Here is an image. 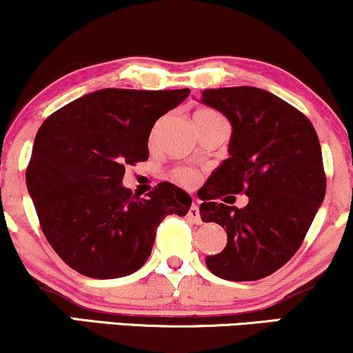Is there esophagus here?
<instances>
[{"label":"esophagus","mask_w":353,"mask_h":353,"mask_svg":"<svg viewBox=\"0 0 353 353\" xmlns=\"http://www.w3.org/2000/svg\"><path fill=\"white\" fill-rule=\"evenodd\" d=\"M188 216H189L190 221L194 222V224H199V222H201L199 205H197V204H192V205H190V209H189V214H188Z\"/></svg>","instance_id":"1"}]
</instances>
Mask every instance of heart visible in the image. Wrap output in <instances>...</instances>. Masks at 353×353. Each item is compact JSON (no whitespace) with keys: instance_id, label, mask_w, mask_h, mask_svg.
Instances as JSON below:
<instances>
[{"instance_id":"obj_1","label":"heart","mask_w":353,"mask_h":353,"mask_svg":"<svg viewBox=\"0 0 353 353\" xmlns=\"http://www.w3.org/2000/svg\"><path fill=\"white\" fill-rule=\"evenodd\" d=\"M196 114H212V111H199L196 112ZM177 179H179L182 184L185 185H194L197 181V174L194 171H190V169H181V171H177Z\"/></svg>"}]
</instances>
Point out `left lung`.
Masks as SVG:
<instances>
[{"mask_svg":"<svg viewBox=\"0 0 353 353\" xmlns=\"http://www.w3.org/2000/svg\"><path fill=\"white\" fill-rule=\"evenodd\" d=\"M201 103L232 128L229 157L201 192L202 221L228 232L225 249L208 255L205 265L225 281L264 279L297 252L325 197L317 132L301 111L264 89H205ZM239 192L250 197L242 210L215 201Z\"/></svg>","mask_w":353,"mask_h":353,"instance_id":"left-lung-1","label":"left lung"}]
</instances>
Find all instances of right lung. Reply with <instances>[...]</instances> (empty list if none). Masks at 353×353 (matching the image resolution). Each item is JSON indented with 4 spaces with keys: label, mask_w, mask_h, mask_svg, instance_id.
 Instances as JSON below:
<instances>
[{
    "label": "right lung",
    "mask_w": 353,
    "mask_h": 353,
    "mask_svg": "<svg viewBox=\"0 0 353 353\" xmlns=\"http://www.w3.org/2000/svg\"><path fill=\"white\" fill-rule=\"evenodd\" d=\"M189 89H99L44 121L26 169L39 224L56 254L92 279L136 272L151 255L157 225L185 216L192 197L161 182L145 199L124 188L125 165L148 161L152 125Z\"/></svg>",
    "instance_id": "right-lung-1"
}]
</instances>
